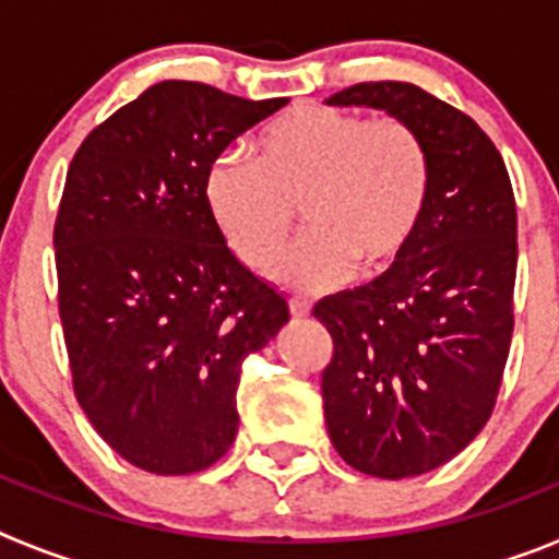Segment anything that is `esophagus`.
I'll use <instances>...</instances> for the list:
<instances>
[{
    "mask_svg": "<svg viewBox=\"0 0 559 559\" xmlns=\"http://www.w3.org/2000/svg\"><path fill=\"white\" fill-rule=\"evenodd\" d=\"M288 308H290V316H294V319H305V316H310V305L305 302V299H290Z\"/></svg>",
    "mask_w": 559,
    "mask_h": 559,
    "instance_id": "obj_1",
    "label": "esophagus"
}]
</instances>
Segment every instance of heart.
Here are the masks:
<instances>
[{
  "mask_svg": "<svg viewBox=\"0 0 559 559\" xmlns=\"http://www.w3.org/2000/svg\"><path fill=\"white\" fill-rule=\"evenodd\" d=\"M431 156L397 117L364 120L330 106H296L206 170L204 204L231 254L265 271L302 212L310 235L274 269L290 290H324L386 274L414 243L431 204Z\"/></svg>",
  "mask_w": 559,
  "mask_h": 559,
  "instance_id": "b5f03b06",
  "label": "heart"
}]
</instances>
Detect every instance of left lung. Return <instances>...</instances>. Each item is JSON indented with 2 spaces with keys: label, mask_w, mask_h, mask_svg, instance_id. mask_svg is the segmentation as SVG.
Masks as SVG:
<instances>
[{
  "label": "left lung",
  "mask_w": 559,
  "mask_h": 559,
  "mask_svg": "<svg viewBox=\"0 0 559 559\" xmlns=\"http://www.w3.org/2000/svg\"><path fill=\"white\" fill-rule=\"evenodd\" d=\"M328 103L383 108L431 156V204L406 254L313 308L333 335L322 397L338 456L367 476H419L471 445L496 408L515 328L510 173L467 114L414 83H355Z\"/></svg>",
  "instance_id": "8db88e82"
}]
</instances>
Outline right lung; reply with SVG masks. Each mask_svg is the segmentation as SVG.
I'll use <instances>...</instances> for the list:
<instances>
[{"label":"right lung","instance_id":"add662e5","mask_svg":"<svg viewBox=\"0 0 559 559\" xmlns=\"http://www.w3.org/2000/svg\"><path fill=\"white\" fill-rule=\"evenodd\" d=\"M162 81L88 133L58 206V313L83 414L140 471L187 476L237 433L251 353L288 302L212 226L206 170L285 106Z\"/></svg>","mask_w":559,"mask_h":559}]
</instances>
